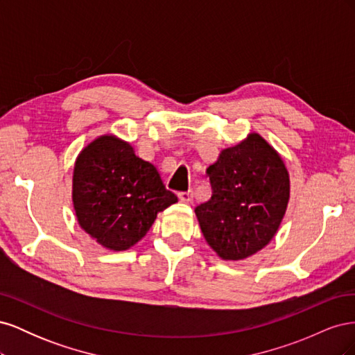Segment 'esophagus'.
<instances>
[{"label": "esophagus", "mask_w": 355, "mask_h": 355, "mask_svg": "<svg viewBox=\"0 0 355 355\" xmlns=\"http://www.w3.org/2000/svg\"><path fill=\"white\" fill-rule=\"evenodd\" d=\"M178 197H179L180 201L189 202V201H192V197H194V192H192V189H189V191H182V192H179Z\"/></svg>", "instance_id": "1"}]
</instances>
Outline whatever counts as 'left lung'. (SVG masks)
<instances>
[{"instance_id": "8db88e82", "label": "left lung", "mask_w": 355, "mask_h": 355, "mask_svg": "<svg viewBox=\"0 0 355 355\" xmlns=\"http://www.w3.org/2000/svg\"><path fill=\"white\" fill-rule=\"evenodd\" d=\"M206 175L211 197L196 207V214L209 245L227 261L263 249L280 227L288 202V173L280 155L252 133L223 149Z\"/></svg>"}]
</instances>
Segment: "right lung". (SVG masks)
Returning a JSON list of instances; mask_svg holds the SVG:
<instances>
[{"label": "right lung", "mask_w": 355, "mask_h": 355, "mask_svg": "<svg viewBox=\"0 0 355 355\" xmlns=\"http://www.w3.org/2000/svg\"><path fill=\"white\" fill-rule=\"evenodd\" d=\"M72 201L80 227L106 249L120 252L142 240L157 213L178 197L130 144L101 136L75 161Z\"/></svg>", "instance_id": "1"}]
</instances>
